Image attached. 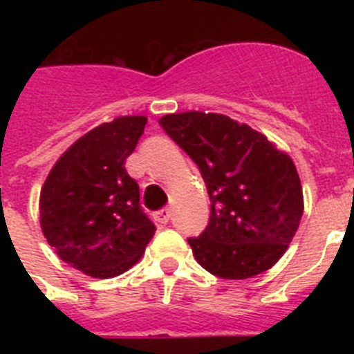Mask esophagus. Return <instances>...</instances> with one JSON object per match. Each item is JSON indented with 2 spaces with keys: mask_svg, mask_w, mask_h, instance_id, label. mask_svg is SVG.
I'll use <instances>...</instances> for the list:
<instances>
[{
  "mask_svg": "<svg viewBox=\"0 0 354 354\" xmlns=\"http://www.w3.org/2000/svg\"><path fill=\"white\" fill-rule=\"evenodd\" d=\"M154 218H156V221H159V223H168V220H170L171 218V211L170 209H161V211H158L154 214Z\"/></svg>",
  "mask_w": 354,
  "mask_h": 354,
  "instance_id": "1",
  "label": "esophagus"
}]
</instances>
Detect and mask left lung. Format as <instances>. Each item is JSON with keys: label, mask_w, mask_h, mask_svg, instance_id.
<instances>
[{"label": "left lung", "mask_w": 354, "mask_h": 354, "mask_svg": "<svg viewBox=\"0 0 354 354\" xmlns=\"http://www.w3.org/2000/svg\"><path fill=\"white\" fill-rule=\"evenodd\" d=\"M204 177L211 218L189 237L193 255L220 278L243 280L273 268L303 216V189L289 154L227 115L184 111L159 118Z\"/></svg>", "instance_id": "obj_1"}]
</instances>
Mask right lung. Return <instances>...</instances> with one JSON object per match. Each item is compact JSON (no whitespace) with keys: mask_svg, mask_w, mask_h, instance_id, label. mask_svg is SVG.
I'll return each instance as SVG.
<instances>
[{"mask_svg":"<svg viewBox=\"0 0 354 354\" xmlns=\"http://www.w3.org/2000/svg\"><path fill=\"white\" fill-rule=\"evenodd\" d=\"M147 117H118L72 143L40 189V227L56 255L81 273L113 278L133 268L156 232L126 170Z\"/></svg>","mask_w":354,"mask_h":354,"instance_id":"add662e5","label":"right lung"}]
</instances>
